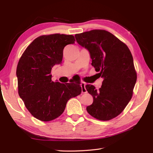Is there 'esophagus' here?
<instances>
[{"label":"esophagus","mask_w":153,"mask_h":153,"mask_svg":"<svg viewBox=\"0 0 153 153\" xmlns=\"http://www.w3.org/2000/svg\"><path fill=\"white\" fill-rule=\"evenodd\" d=\"M85 85H86L85 83H84V82H82L81 84H80L81 87H82V93H86V92H87V89H86V88H85Z\"/></svg>","instance_id":"obj_1"}]
</instances>
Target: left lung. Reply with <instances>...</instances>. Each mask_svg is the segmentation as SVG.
Segmentation results:
<instances>
[{"label":"left lung","instance_id":"8db88e82","mask_svg":"<svg viewBox=\"0 0 153 153\" xmlns=\"http://www.w3.org/2000/svg\"><path fill=\"white\" fill-rule=\"evenodd\" d=\"M75 36L77 43L89 50L92 66L103 78L98 91L92 85H85L93 97L87 112L98 120L109 121L121 114L132 98L137 76L131 53L126 44L105 30Z\"/></svg>","mask_w":153,"mask_h":153}]
</instances>
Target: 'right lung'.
<instances>
[{
	"mask_svg": "<svg viewBox=\"0 0 153 153\" xmlns=\"http://www.w3.org/2000/svg\"><path fill=\"white\" fill-rule=\"evenodd\" d=\"M75 41L73 35L39 36L27 47L18 63V94L29 112L41 121L59 117L68 101L81 94L80 82H54L51 75L53 66L62 62L64 48Z\"/></svg>",
	"mask_w": 153,
	"mask_h": 153,
	"instance_id": "obj_1",
	"label": "right lung"
}]
</instances>
